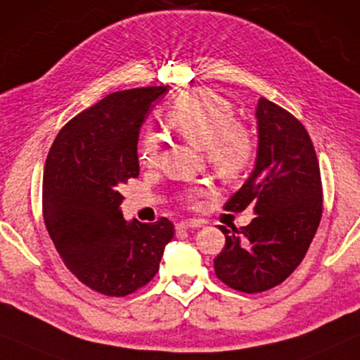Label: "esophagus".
<instances>
[{
  "label": "esophagus",
  "mask_w": 360,
  "mask_h": 360,
  "mask_svg": "<svg viewBox=\"0 0 360 360\" xmlns=\"http://www.w3.org/2000/svg\"><path fill=\"white\" fill-rule=\"evenodd\" d=\"M202 226V224L199 220H184V221H179L178 225H176V230L178 231H186L189 229H199Z\"/></svg>",
  "instance_id": "esophagus-1"
}]
</instances>
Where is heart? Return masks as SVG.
I'll return each instance as SVG.
<instances>
[{"mask_svg": "<svg viewBox=\"0 0 360 360\" xmlns=\"http://www.w3.org/2000/svg\"><path fill=\"white\" fill-rule=\"evenodd\" d=\"M168 125L195 148L204 150L205 160L217 174L235 179L250 168L256 155L252 131L236 120L229 101L209 89H192L181 94L166 114ZM139 160L145 168H153L160 160V140L146 131L139 143ZM200 191L186 194L195 204Z\"/></svg>", "mask_w": 360, "mask_h": 360, "instance_id": "heart-1", "label": "heart"}]
</instances>
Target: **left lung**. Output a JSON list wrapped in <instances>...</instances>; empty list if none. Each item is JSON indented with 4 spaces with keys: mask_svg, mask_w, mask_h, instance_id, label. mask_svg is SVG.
Segmentation results:
<instances>
[{
    "mask_svg": "<svg viewBox=\"0 0 360 360\" xmlns=\"http://www.w3.org/2000/svg\"><path fill=\"white\" fill-rule=\"evenodd\" d=\"M257 156L255 169L225 210L256 217L225 235L214 259L215 274L226 285L257 293L279 285L305 257L323 214L320 165L311 139L298 119L266 98L257 101Z\"/></svg>",
    "mask_w": 360,
    "mask_h": 360,
    "instance_id": "left-lung-1",
    "label": "left lung"
}]
</instances>
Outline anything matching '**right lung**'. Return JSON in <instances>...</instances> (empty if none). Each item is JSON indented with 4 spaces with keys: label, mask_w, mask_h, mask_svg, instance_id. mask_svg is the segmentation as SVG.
Listing matches in <instances>:
<instances>
[{
    "label": "right lung",
    "mask_w": 360,
    "mask_h": 360,
    "mask_svg": "<svg viewBox=\"0 0 360 360\" xmlns=\"http://www.w3.org/2000/svg\"><path fill=\"white\" fill-rule=\"evenodd\" d=\"M168 86L119 91L58 131L44 169L45 226L65 266L93 290L125 297L153 279L174 226L124 220L119 186L140 173L136 143Z\"/></svg>",
    "instance_id": "obj_1"
}]
</instances>
